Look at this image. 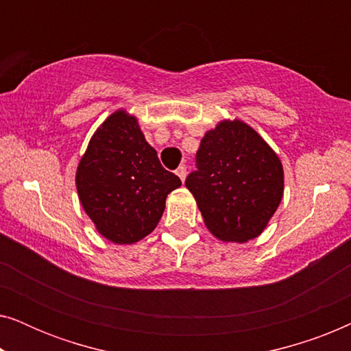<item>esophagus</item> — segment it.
<instances>
[{"label": "esophagus", "mask_w": 351, "mask_h": 351, "mask_svg": "<svg viewBox=\"0 0 351 351\" xmlns=\"http://www.w3.org/2000/svg\"><path fill=\"white\" fill-rule=\"evenodd\" d=\"M176 174L179 176V179H180L182 182H184L185 177H186V167H185V166H179V167H177V169H176Z\"/></svg>", "instance_id": "1"}]
</instances>
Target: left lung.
<instances>
[{
    "mask_svg": "<svg viewBox=\"0 0 351 351\" xmlns=\"http://www.w3.org/2000/svg\"><path fill=\"white\" fill-rule=\"evenodd\" d=\"M193 193L209 232L222 241L246 243L265 230L285 190V172L270 145L246 123L225 119L201 138Z\"/></svg>",
    "mask_w": 351,
    "mask_h": 351,
    "instance_id": "1",
    "label": "left lung"
}]
</instances>
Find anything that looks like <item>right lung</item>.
<instances>
[{"instance_id": "right-lung-1", "label": "right lung", "mask_w": 351, "mask_h": 351, "mask_svg": "<svg viewBox=\"0 0 351 351\" xmlns=\"http://www.w3.org/2000/svg\"><path fill=\"white\" fill-rule=\"evenodd\" d=\"M182 182L166 171L143 137L137 118L118 110L90 138L76 169L81 204L108 241L132 244L150 234L166 198Z\"/></svg>"}]
</instances>
